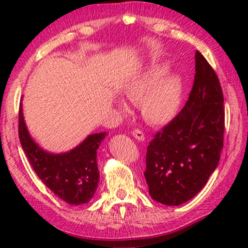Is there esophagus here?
<instances>
[{
    "instance_id": "esophagus-1",
    "label": "esophagus",
    "mask_w": 248,
    "mask_h": 248,
    "mask_svg": "<svg viewBox=\"0 0 248 248\" xmlns=\"http://www.w3.org/2000/svg\"><path fill=\"white\" fill-rule=\"evenodd\" d=\"M132 135L134 136V138L136 139V140H139V141H144V134L142 133V130H140V129L133 130Z\"/></svg>"
}]
</instances>
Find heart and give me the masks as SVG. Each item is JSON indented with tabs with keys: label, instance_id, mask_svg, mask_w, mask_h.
Instances as JSON below:
<instances>
[{
	"label": "heart",
	"instance_id": "heart-1",
	"mask_svg": "<svg viewBox=\"0 0 248 248\" xmlns=\"http://www.w3.org/2000/svg\"><path fill=\"white\" fill-rule=\"evenodd\" d=\"M167 62H160L136 73L122 87L127 102L138 105L142 118L150 124H167L177 112L182 96V78L177 73H166ZM122 110L126 106L120 104Z\"/></svg>",
	"mask_w": 248,
	"mask_h": 248
}]
</instances>
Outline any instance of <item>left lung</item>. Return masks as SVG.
I'll return each instance as SVG.
<instances>
[{
    "mask_svg": "<svg viewBox=\"0 0 248 248\" xmlns=\"http://www.w3.org/2000/svg\"><path fill=\"white\" fill-rule=\"evenodd\" d=\"M189 100L147 148L144 177L158 203L178 206L203 189L217 168L224 141V98L219 79L201 52Z\"/></svg>",
    "mask_w": 248,
    "mask_h": 248,
    "instance_id": "1",
    "label": "left lung"
}]
</instances>
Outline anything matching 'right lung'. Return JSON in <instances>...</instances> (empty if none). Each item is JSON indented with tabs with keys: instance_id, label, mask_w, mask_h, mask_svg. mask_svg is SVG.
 Instances as JSON below:
<instances>
[{
	"instance_id": "right-lung-1",
	"label": "right lung",
	"mask_w": 248,
	"mask_h": 248,
	"mask_svg": "<svg viewBox=\"0 0 248 248\" xmlns=\"http://www.w3.org/2000/svg\"><path fill=\"white\" fill-rule=\"evenodd\" d=\"M18 135L25 155L41 181L57 197L70 205L86 204L99 184L96 150L106 133L90 134L78 146L65 153H50L33 140L19 107Z\"/></svg>"
}]
</instances>
